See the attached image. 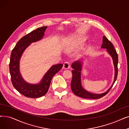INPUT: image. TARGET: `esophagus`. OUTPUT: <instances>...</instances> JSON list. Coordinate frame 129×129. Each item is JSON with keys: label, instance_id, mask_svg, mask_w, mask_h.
I'll return each mask as SVG.
<instances>
[{"label": "esophagus", "instance_id": "esophagus-1", "mask_svg": "<svg viewBox=\"0 0 129 129\" xmlns=\"http://www.w3.org/2000/svg\"><path fill=\"white\" fill-rule=\"evenodd\" d=\"M63 68L65 69H68L70 68V64L69 61H66L63 64Z\"/></svg>", "mask_w": 129, "mask_h": 129}]
</instances>
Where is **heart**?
Returning a JSON list of instances; mask_svg holds the SVG:
<instances>
[{"mask_svg":"<svg viewBox=\"0 0 129 129\" xmlns=\"http://www.w3.org/2000/svg\"><path fill=\"white\" fill-rule=\"evenodd\" d=\"M78 42H75V45H74V46H77V45H78Z\"/></svg>","mask_w":129,"mask_h":129,"instance_id":"b5f03b06","label":"heart"}]
</instances>
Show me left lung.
Returning <instances> with one entry per match:
<instances>
[{"mask_svg": "<svg viewBox=\"0 0 129 129\" xmlns=\"http://www.w3.org/2000/svg\"><path fill=\"white\" fill-rule=\"evenodd\" d=\"M102 47L107 49V51L111 55L113 60V63L115 67V78L113 84L108 91L102 94H96L87 92L81 86V71L82 69V63L79 61H76V62L73 63L72 65V68L73 70H72L73 76L71 83V86L73 92L77 96L88 99H98L101 98L109 93L116 80L117 73H118V68H117L118 55H117L116 50L113 46V44L105 36L103 37V44L102 45Z\"/></svg>", "mask_w": 129, "mask_h": 129, "instance_id": "8db88e82", "label": "left lung"}]
</instances>
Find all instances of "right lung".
Returning a JSON list of instances; mask_svg holds the SVG:
<instances>
[{"label": "right lung", "instance_id": "1", "mask_svg": "<svg viewBox=\"0 0 129 129\" xmlns=\"http://www.w3.org/2000/svg\"><path fill=\"white\" fill-rule=\"evenodd\" d=\"M47 26L38 28L22 37L12 50L9 63V72L13 86L17 91L25 96L38 98L45 95L47 92L53 77L63 68V64L53 65L44 76L38 84H30L22 78L19 73V59L24 50L31 43L41 40Z\"/></svg>", "mask_w": 129, "mask_h": 129}]
</instances>
